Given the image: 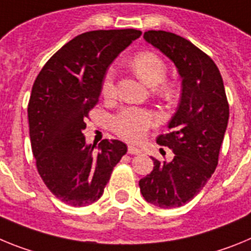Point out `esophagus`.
<instances>
[{
    "label": "esophagus",
    "mask_w": 251,
    "mask_h": 251,
    "mask_svg": "<svg viewBox=\"0 0 251 251\" xmlns=\"http://www.w3.org/2000/svg\"><path fill=\"white\" fill-rule=\"evenodd\" d=\"M128 153H130V154H139L141 150L136 147V146H128Z\"/></svg>",
    "instance_id": "34e87169"
}]
</instances>
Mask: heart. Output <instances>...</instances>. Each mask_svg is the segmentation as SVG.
<instances>
[{
  "label": "heart",
  "instance_id": "obj_1",
  "mask_svg": "<svg viewBox=\"0 0 251 251\" xmlns=\"http://www.w3.org/2000/svg\"><path fill=\"white\" fill-rule=\"evenodd\" d=\"M133 72L145 84L150 86H156L163 81L166 77V64L163 60L154 52L143 51L133 57L130 61ZM159 92L165 95L171 94V88L163 85L159 88ZM101 93L104 98L110 99L115 95L114 72L109 70L106 73L101 85ZM158 122V115L150 110L128 106L119 110L112 118V128L119 137L126 141L136 142L143 138L148 129Z\"/></svg>",
  "mask_w": 251,
  "mask_h": 251
}]
</instances>
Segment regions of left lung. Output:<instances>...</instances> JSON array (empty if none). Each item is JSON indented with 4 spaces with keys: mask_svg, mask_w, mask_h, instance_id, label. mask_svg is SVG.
Segmentation results:
<instances>
[{
    "mask_svg": "<svg viewBox=\"0 0 251 251\" xmlns=\"http://www.w3.org/2000/svg\"><path fill=\"white\" fill-rule=\"evenodd\" d=\"M143 39L175 64L181 98L168 122L170 133L157 143L175 153L171 162L153 158V171L139 181L142 196L162 208L191 201L216 170L229 121V104L220 72L210 56L188 40L167 31H147Z\"/></svg>",
    "mask_w": 251,
    "mask_h": 251,
    "instance_id": "obj_1",
    "label": "left lung"
}]
</instances>
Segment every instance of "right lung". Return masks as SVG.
I'll return each mask as SVG.
<instances>
[{
    "instance_id": "add662e5",
    "label": "right lung",
    "mask_w": 251,
    "mask_h": 251,
    "mask_svg": "<svg viewBox=\"0 0 251 251\" xmlns=\"http://www.w3.org/2000/svg\"><path fill=\"white\" fill-rule=\"evenodd\" d=\"M141 35L134 28L77 35L49 59L35 80L27 108L32 153L46 187L68 205L99 200L127 153L118 139L86 145L83 130L109 65Z\"/></svg>"
}]
</instances>
